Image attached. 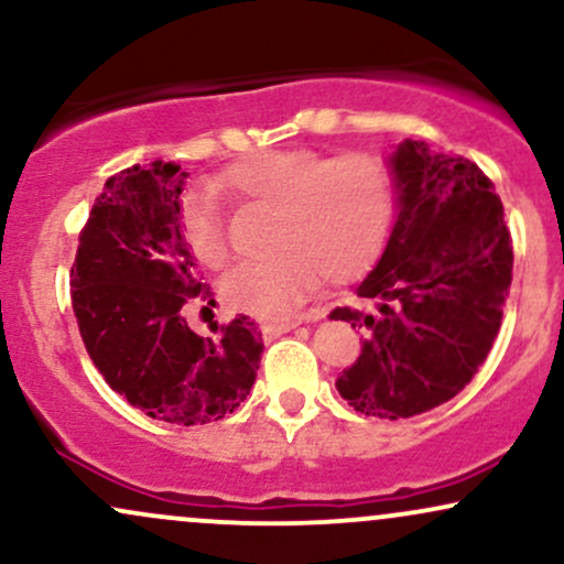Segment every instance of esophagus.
Masks as SVG:
<instances>
[{"label": "esophagus", "mask_w": 564, "mask_h": 564, "mask_svg": "<svg viewBox=\"0 0 564 564\" xmlns=\"http://www.w3.org/2000/svg\"><path fill=\"white\" fill-rule=\"evenodd\" d=\"M321 318V313H310L307 318H296V321H273V323H264L262 326V336L264 339H275V336H281V334H286V332H291V328H296V326H302V323H310V321H318Z\"/></svg>", "instance_id": "obj_1"}]
</instances>
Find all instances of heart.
<instances>
[{
    "instance_id": "1",
    "label": "heart",
    "mask_w": 564,
    "mask_h": 564,
    "mask_svg": "<svg viewBox=\"0 0 564 564\" xmlns=\"http://www.w3.org/2000/svg\"><path fill=\"white\" fill-rule=\"evenodd\" d=\"M230 196L275 209L270 243L278 254L246 264L223 283L236 313L262 321L289 318L321 283H347L377 260L394 209L390 166L371 153L326 156L318 151H260L217 180ZM183 238L209 270L232 251L217 200L193 193L183 204Z\"/></svg>"
}]
</instances>
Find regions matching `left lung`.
<instances>
[{
	"mask_svg": "<svg viewBox=\"0 0 564 564\" xmlns=\"http://www.w3.org/2000/svg\"><path fill=\"white\" fill-rule=\"evenodd\" d=\"M400 215L355 304L328 318L366 334L336 379L355 411L411 419L448 403L485 364L511 286L503 204L475 161L405 140L392 156Z\"/></svg>",
	"mask_w": 564,
	"mask_h": 564,
	"instance_id": "8db88e82",
	"label": "left lung"
}]
</instances>
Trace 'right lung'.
I'll return each mask as SVG.
<instances>
[{
  "mask_svg": "<svg viewBox=\"0 0 564 564\" xmlns=\"http://www.w3.org/2000/svg\"><path fill=\"white\" fill-rule=\"evenodd\" d=\"M185 177L151 161L106 180L79 232L70 304L108 387L145 416L193 426L243 403L264 345L249 315L212 323V336L187 326L193 304L215 300L180 232Z\"/></svg>",
  "mask_w": 564,
  "mask_h": 564,
  "instance_id": "obj_1",
  "label": "right lung"
}]
</instances>
